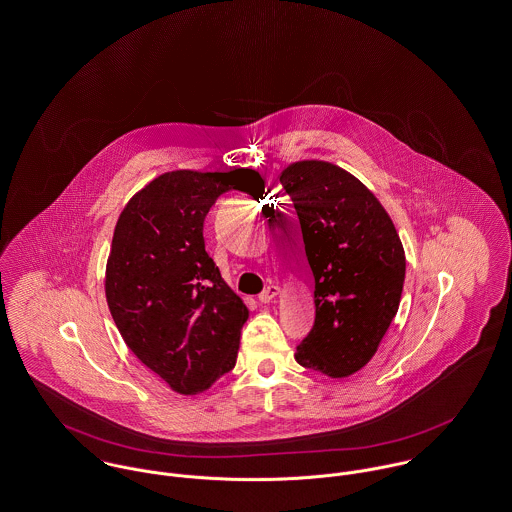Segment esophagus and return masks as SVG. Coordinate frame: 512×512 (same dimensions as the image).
<instances>
[{"label": "esophagus", "instance_id": "34e87169", "mask_svg": "<svg viewBox=\"0 0 512 512\" xmlns=\"http://www.w3.org/2000/svg\"><path fill=\"white\" fill-rule=\"evenodd\" d=\"M281 294V286H277V284H271V286H267L261 294H259V302H263V304H269V302H273L277 296Z\"/></svg>", "mask_w": 512, "mask_h": 512}]
</instances>
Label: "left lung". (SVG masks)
<instances>
[{
	"label": "left lung",
	"mask_w": 512,
	"mask_h": 512,
	"mask_svg": "<svg viewBox=\"0 0 512 512\" xmlns=\"http://www.w3.org/2000/svg\"><path fill=\"white\" fill-rule=\"evenodd\" d=\"M314 275L316 320L294 359L332 379L361 371L397 316L406 257L377 196L328 161H296L281 172Z\"/></svg>",
	"instance_id": "8db88e82"
}]
</instances>
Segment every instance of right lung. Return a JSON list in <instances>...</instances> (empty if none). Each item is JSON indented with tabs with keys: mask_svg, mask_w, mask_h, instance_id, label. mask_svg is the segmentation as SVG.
I'll return each mask as SVG.
<instances>
[{
	"mask_svg": "<svg viewBox=\"0 0 512 512\" xmlns=\"http://www.w3.org/2000/svg\"><path fill=\"white\" fill-rule=\"evenodd\" d=\"M224 192L265 194L253 169L171 171L125 204L106 265V298L135 357L174 393L198 395L233 369L243 300L204 245V218Z\"/></svg>",
	"mask_w": 512,
	"mask_h": 512,
	"instance_id": "add662e5",
	"label": "right lung"
}]
</instances>
